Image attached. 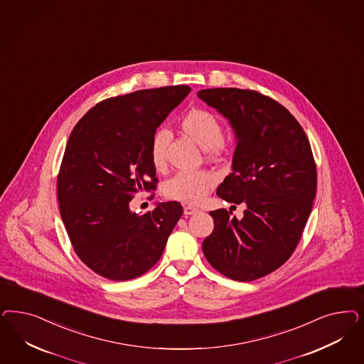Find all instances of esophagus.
<instances>
[{"mask_svg":"<svg viewBox=\"0 0 364 364\" xmlns=\"http://www.w3.org/2000/svg\"><path fill=\"white\" fill-rule=\"evenodd\" d=\"M198 209L197 208H194V206H190V205H188V206H185L183 208V214L185 215H193V214H196V213H198Z\"/></svg>","mask_w":364,"mask_h":364,"instance_id":"34e87169","label":"esophagus"}]
</instances>
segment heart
<instances>
[{
    "mask_svg": "<svg viewBox=\"0 0 364 364\" xmlns=\"http://www.w3.org/2000/svg\"><path fill=\"white\" fill-rule=\"evenodd\" d=\"M181 129L213 155L223 153V126L218 119L209 111L191 109L181 120ZM167 132L158 131L151 141V162L156 170H162L166 164ZM215 176L208 171H181L164 183V194L171 200L186 203H198L215 185Z\"/></svg>",
    "mask_w": 364,
    "mask_h": 364,
    "instance_id": "1",
    "label": "heart"
}]
</instances>
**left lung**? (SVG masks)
<instances>
[{"label":"left lung","mask_w":364,"mask_h":364,"mask_svg":"<svg viewBox=\"0 0 364 364\" xmlns=\"http://www.w3.org/2000/svg\"><path fill=\"white\" fill-rule=\"evenodd\" d=\"M198 97L235 132L232 174L217 196L245 203L244 217L210 211L214 230L202 250L214 269L252 282L291 257L316 196V164L304 129L276 100L238 88L202 90Z\"/></svg>","instance_id":"left-lung-1"}]
</instances>
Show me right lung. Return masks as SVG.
Wrapping results in <instances>:
<instances>
[{"label": "right lung", "instance_id": "right-lung-1", "mask_svg": "<svg viewBox=\"0 0 364 364\" xmlns=\"http://www.w3.org/2000/svg\"><path fill=\"white\" fill-rule=\"evenodd\" d=\"M190 91L176 85L107 99L70 132L58 178L60 214L76 255L106 279L126 282L151 269L183 213L170 200L139 215L129 200L155 188V131Z\"/></svg>", "mask_w": 364, "mask_h": 364}]
</instances>
